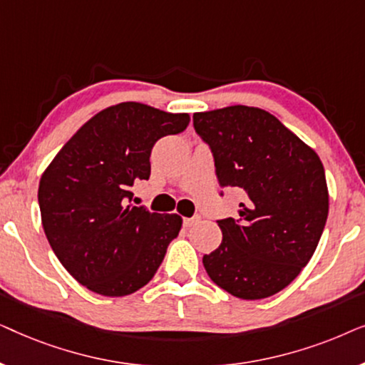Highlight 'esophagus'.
<instances>
[{
	"instance_id": "34e87169",
	"label": "esophagus",
	"mask_w": 365,
	"mask_h": 365,
	"mask_svg": "<svg viewBox=\"0 0 365 365\" xmlns=\"http://www.w3.org/2000/svg\"><path fill=\"white\" fill-rule=\"evenodd\" d=\"M201 221V217L199 216H192V217H186L184 219V226L186 227H192V226H196V224Z\"/></svg>"
}]
</instances>
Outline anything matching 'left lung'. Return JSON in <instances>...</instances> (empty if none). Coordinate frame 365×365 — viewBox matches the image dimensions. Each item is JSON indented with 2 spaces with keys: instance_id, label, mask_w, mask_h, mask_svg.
<instances>
[{
  "instance_id": "8db88e82",
  "label": "left lung",
  "mask_w": 365,
  "mask_h": 365,
  "mask_svg": "<svg viewBox=\"0 0 365 365\" xmlns=\"http://www.w3.org/2000/svg\"><path fill=\"white\" fill-rule=\"evenodd\" d=\"M221 186L242 194L239 217L221 219L222 242L202 257L207 276L256 301L287 287L311 261L329 214L321 159L271 113L227 106L194 113Z\"/></svg>"
}]
</instances>
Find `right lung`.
<instances>
[{
	"instance_id": "right-lung-1",
	"label": "right lung",
	"mask_w": 365,
	"mask_h": 365,
	"mask_svg": "<svg viewBox=\"0 0 365 365\" xmlns=\"http://www.w3.org/2000/svg\"><path fill=\"white\" fill-rule=\"evenodd\" d=\"M189 119L143 103L114 104L84 123L43 173L44 234L64 269L89 291L128 296L161 266L182 219L133 206L131 187L149 179L158 139L184 131Z\"/></svg>"
}]
</instances>
